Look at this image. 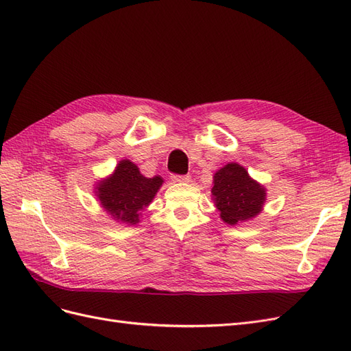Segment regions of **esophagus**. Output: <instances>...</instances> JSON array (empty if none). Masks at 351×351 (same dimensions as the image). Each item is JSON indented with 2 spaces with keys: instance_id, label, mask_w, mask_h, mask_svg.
<instances>
[{
  "instance_id": "obj_1",
  "label": "esophagus",
  "mask_w": 351,
  "mask_h": 351,
  "mask_svg": "<svg viewBox=\"0 0 351 351\" xmlns=\"http://www.w3.org/2000/svg\"><path fill=\"white\" fill-rule=\"evenodd\" d=\"M171 180H173L174 183H189L190 182V176L174 174V176H171Z\"/></svg>"
}]
</instances>
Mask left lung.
Returning <instances> with one entry per match:
<instances>
[{"label":"left lung","mask_w":351,"mask_h":351,"mask_svg":"<svg viewBox=\"0 0 351 351\" xmlns=\"http://www.w3.org/2000/svg\"><path fill=\"white\" fill-rule=\"evenodd\" d=\"M210 193L221 219L228 226H237L258 217L267 200V189L237 162H228L218 169Z\"/></svg>","instance_id":"1"}]
</instances>
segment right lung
<instances>
[{"label":"right lung","mask_w":351,"mask_h":351,"mask_svg":"<svg viewBox=\"0 0 351 351\" xmlns=\"http://www.w3.org/2000/svg\"><path fill=\"white\" fill-rule=\"evenodd\" d=\"M164 180L161 176L147 178L129 159H121L112 174L97 183L95 196L101 208L117 222L134 226L141 221L142 210L152 204Z\"/></svg>","instance_id":"right-lung-1"}]
</instances>
